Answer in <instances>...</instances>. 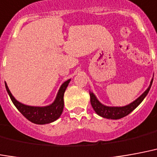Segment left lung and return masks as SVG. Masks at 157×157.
Wrapping results in <instances>:
<instances>
[{
	"instance_id": "obj_1",
	"label": "left lung",
	"mask_w": 157,
	"mask_h": 157,
	"mask_svg": "<svg viewBox=\"0 0 157 157\" xmlns=\"http://www.w3.org/2000/svg\"><path fill=\"white\" fill-rule=\"evenodd\" d=\"M154 76V75H153ZM153 77L151 81L150 82L149 86L143 93L141 94L138 98L131 102L130 104L124 106H109V105H105L102 104L101 102L99 100L97 99L96 95L90 90V104L91 106L94 109V111H96L97 115H99L100 117H103V118H106V119H112V120H117V119H121L122 117H126L128 114H130L132 111H134L136 108L137 107L138 105H140L141 101L145 99V97L149 92L151 86L152 85Z\"/></svg>"
}]
</instances>
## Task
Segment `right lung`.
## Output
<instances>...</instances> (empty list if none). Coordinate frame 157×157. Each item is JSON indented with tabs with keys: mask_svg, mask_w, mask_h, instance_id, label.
<instances>
[{
	"mask_svg": "<svg viewBox=\"0 0 157 157\" xmlns=\"http://www.w3.org/2000/svg\"><path fill=\"white\" fill-rule=\"evenodd\" d=\"M70 82H71V79L63 82L58 90L54 101L52 102V104L45 105V106L28 105L18 101L11 94L6 82H5V85H6V89L7 90L8 95L15 106L18 109V111L31 122L38 124V125H45V124H49V123L55 121L61 117L64 108V93Z\"/></svg>",
	"mask_w": 157,
	"mask_h": 157,
	"instance_id": "add662e5",
	"label": "right lung"
}]
</instances>
